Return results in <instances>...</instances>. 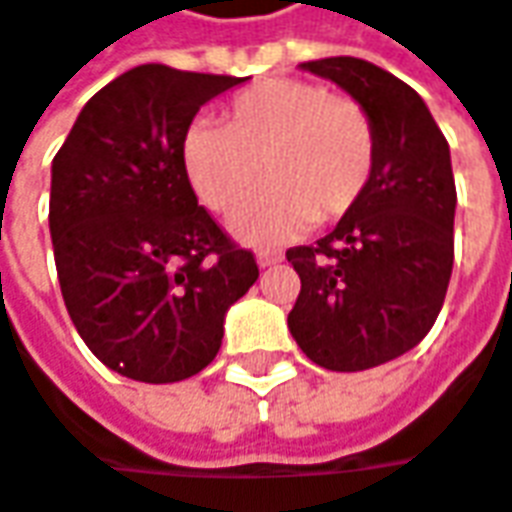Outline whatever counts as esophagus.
Segmentation results:
<instances>
[{
  "label": "esophagus",
  "instance_id": "1",
  "mask_svg": "<svg viewBox=\"0 0 512 512\" xmlns=\"http://www.w3.org/2000/svg\"><path fill=\"white\" fill-rule=\"evenodd\" d=\"M281 260H284L281 252H257V266H260V269L275 266V263H281Z\"/></svg>",
  "mask_w": 512,
  "mask_h": 512
}]
</instances>
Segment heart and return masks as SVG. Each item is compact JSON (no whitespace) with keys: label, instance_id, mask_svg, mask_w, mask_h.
<instances>
[{"label":"heart","instance_id":"heart-1","mask_svg":"<svg viewBox=\"0 0 512 512\" xmlns=\"http://www.w3.org/2000/svg\"><path fill=\"white\" fill-rule=\"evenodd\" d=\"M182 167L211 211L234 217L246 243L269 246L313 220L347 214L374 167V130L365 109L310 80H263L228 101L223 127L194 121L182 136Z\"/></svg>","mask_w":512,"mask_h":512}]
</instances>
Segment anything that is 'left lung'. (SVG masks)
<instances>
[{
	"label": "left lung",
	"mask_w": 512,
	"mask_h": 512,
	"mask_svg": "<svg viewBox=\"0 0 512 512\" xmlns=\"http://www.w3.org/2000/svg\"><path fill=\"white\" fill-rule=\"evenodd\" d=\"M301 69L365 109L374 167L330 234L286 252L301 278L286 324L321 368L368 371L420 345L443 307L458 205L449 144L423 98L374 63L324 57Z\"/></svg>",
	"instance_id": "8db88e82"
}]
</instances>
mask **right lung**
<instances>
[{
	"label": "right lung",
	"instance_id": "add662e5",
	"mask_svg": "<svg viewBox=\"0 0 512 512\" xmlns=\"http://www.w3.org/2000/svg\"><path fill=\"white\" fill-rule=\"evenodd\" d=\"M243 77L136 66L80 109L51 162L48 228L60 292L86 347L136 382L208 368L228 307L257 281L252 252L196 202L182 136Z\"/></svg>",
	"mask_w": 512,
	"mask_h": 512
}]
</instances>
